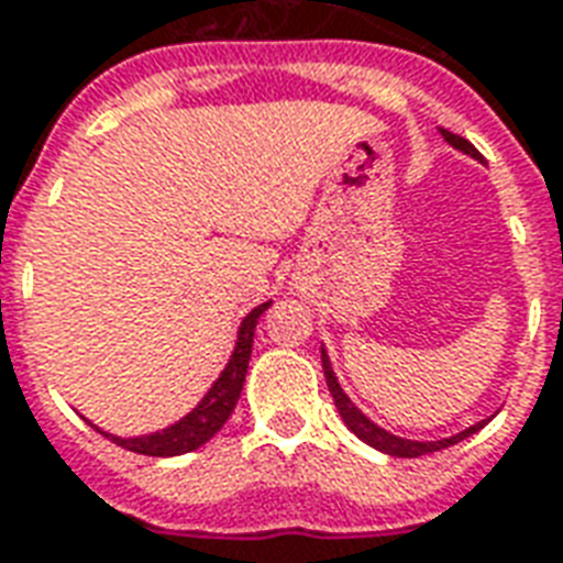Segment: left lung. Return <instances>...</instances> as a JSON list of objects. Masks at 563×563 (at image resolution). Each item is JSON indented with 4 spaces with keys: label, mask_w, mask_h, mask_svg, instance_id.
<instances>
[{
    "label": "left lung",
    "mask_w": 563,
    "mask_h": 563,
    "mask_svg": "<svg viewBox=\"0 0 563 563\" xmlns=\"http://www.w3.org/2000/svg\"><path fill=\"white\" fill-rule=\"evenodd\" d=\"M440 135H443L452 147L461 150V153H467V156H473V159H483V156H479V150L473 147L471 141H464L461 135H452L449 129H440ZM322 371H325V383H329L331 398H334V407H338L343 424H346L358 440H365L367 446L379 449V452H386V455H398V459H419V455H428V452H440V449L452 446V443H459V440H464V437L476 434V431L488 422V419H485V422H476L471 424V428L459 431V434L443 437V440H407V437H395L389 434L386 428H379L377 422H371V419H367V416L362 413L350 398H346V391L341 389V383H338L334 371H331L329 353H325V350H322Z\"/></svg>",
    "instance_id": "obj_1"
}]
</instances>
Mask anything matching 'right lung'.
<instances>
[{
    "label": "right lung",
    "mask_w": 563,
    "mask_h": 563,
    "mask_svg": "<svg viewBox=\"0 0 563 563\" xmlns=\"http://www.w3.org/2000/svg\"><path fill=\"white\" fill-rule=\"evenodd\" d=\"M271 307V301L253 307L250 313L241 322L238 329V341H234V353L229 358V365L222 367V374L217 377V383L210 386L208 395L184 416L177 419L168 428L162 431H153V434L141 437H117L108 434L102 428H96L99 434L111 437L117 446L129 449V452H139V455H153V459H172V455H184V452H192V449L205 446L210 437L220 431L222 424L229 422L234 404L241 398V389H244L246 367H250V353H253V334H256L258 317Z\"/></svg>",
    "instance_id": "obj_1"
}]
</instances>
